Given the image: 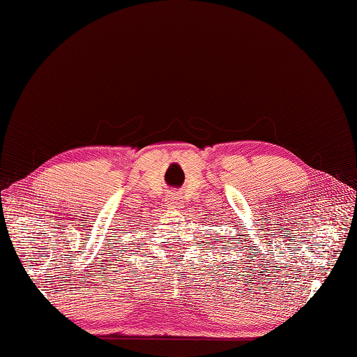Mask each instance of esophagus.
<instances>
[{
  "mask_svg": "<svg viewBox=\"0 0 357 357\" xmlns=\"http://www.w3.org/2000/svg\"><path fill=\"white\" fill-rule=\"evenodd\" d=\"M178 200H179V197H178L176 195L169 196V204H170V205H178Z\"/></svg>",
  "mask_w": 357,
  "mask_h": 357,
  "instance_id": "obj_1",
  "label": "esophagus"
}]
</instances>
